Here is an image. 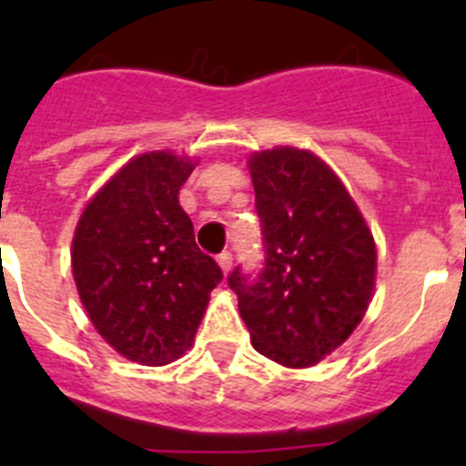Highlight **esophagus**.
Here are the masks:
<instances>
[{"mask_svg":"<svg viewBox=\"0 0 466 466\" xmlns=\"http://www.w3.org/2000/svg\"><path fill=\"white\" fill-rule=\"evenodd\" d=\"M217 261H219L221 270H224V275H226L230 270V266H233V254H230V252H221L219 257H217Z\"/></svg>","mask_w":466,"mask_h":466,"instance_id":"1","label":"esophagus"}]
</instances>
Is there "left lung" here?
Returning <instances> with one entry per match:
<instances>
[{"mask_svg":"<svg viewBox=\"0 0 466 466\" xmlns=\"http://www.w3.org/2000/svg\"><path fill=\"white\" fill-rule=\"evenodd\" d=\"M266 261L238 266V294L252 345L289 369L315 366L348 340L371 303L376 242L327 163L294 147L249 158Z\"/></svg>","mask_w":466,"mask_h":466,"instance_id":"obj_1","label":"left lung"}]
</instances>
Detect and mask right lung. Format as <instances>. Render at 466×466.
Masks as SVG:
<instances>
[{"instance_id": "add662e5", "label": "right lung", "mask_w": 466, "mask_h": 466, "mask_svg": "<svg viewBox=\"0 0 466 466\" xmlns=\"http://www.w3.org/2000/svg\"><path fill=\"white\" fill-rule=\"evenodd\" d=\"M193 166L170 151L137 156L95 193L74 233V282L90 322L139 364H167L191 348L224 278L177 200Z\"/></svg>"}]
</instances>
